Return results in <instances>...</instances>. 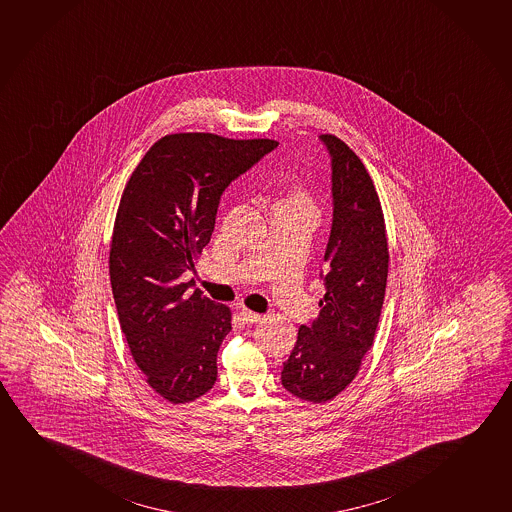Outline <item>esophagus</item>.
I'll return each instance as SVG.
<instances>
[{"mask_svg": "<svg viewBox=\"0 0 512 512\" xmlns=\"http://www.w3.org/2000/svg\"><path fill=\"white\" fill-rule=\"evenodd\" d=\"M239 317L245 322V324H257L260 320L259 313L250 312V310H241Z\"/></svg>", "mask_w": 512, "mask_h": 512, "instance_id": "obj_1", "label": "esophagus"}]
</instances>
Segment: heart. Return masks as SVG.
Segmentation results:
<instances>
[{"label":"heart","mask_w":512,"mask_h":512,"mask_svg":"<svg viewBox=\"0 0 512 512\" xmlns=\"http://www.w3.org/2000/svg\"><path fill=\"white\" fill-rule=\"evenodd\" d=\"M276 206L310 209V202H308L306 193H304L299 186H292L289 190V195H287V199L280 200Z\"/></svg>","instance_id":"1"}]
</instances>
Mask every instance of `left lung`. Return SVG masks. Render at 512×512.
Here are the masks:
<instances>
[{"label": "left lung", "mask_w": 512, "mask_h": 512, "mask_svg": "<svg viewBox=\"0 0 512 512\" xmlns=\"http://www.w3.org/2000/svg\"><path fill=\"white\" fill-rule=\"evenodd\" d=\"M319 139L331 158L333 195L326 266L320 271L326 296L319 317L299 327L282 370V386L313 403L333 400L356 377L373 345L389 264L386 223L370 174L338 137Z\"/></svg>", "instance_id": "left-lung-1"}]
</instances>
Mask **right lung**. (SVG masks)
Instances as JSON below:
<instances>
[{"label":"right lung","mask_w":512,"mask_h":512,"mask_svg":"<svg viewBox=\"0 0 512 512\" xmlns=\"http://www.w3.org/2000/svg\"><path fill=\"white\" fill-rule=\"evenodd\" d=\"M278 142L165 135L137 165L112 232V296L121 331L149 386L186 403L215 386L230 310L183 275L208 245L225 188Z\"/></svg>","instance_id":"add662e5"}]
</instances>
